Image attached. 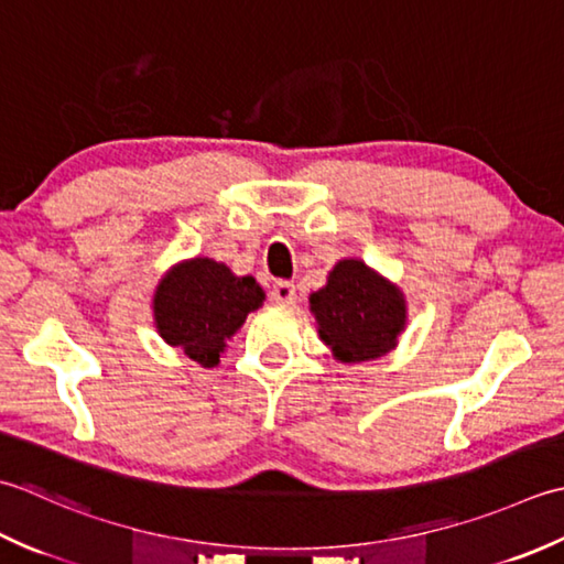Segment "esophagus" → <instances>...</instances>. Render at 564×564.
Masks as SVG:
<instances>
[{"label": "esophagus", "mask_w": 564, "mask_h": 564, "mask_svg": "<svg viewBox=\"0 0 564 564\" xmlns=\"http://www.w3.org/2000/svg\"><path fill=\"white\" fill-rule=\"evenodd\" d=\"M272 299L278 302L280 306H292L294 299H296V286L294 282H286V280H280L272 284Z\"/></svg>", "instance_id": "obj_1"}]
</instances>
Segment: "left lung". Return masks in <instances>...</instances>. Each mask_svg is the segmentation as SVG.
<instances>
[{
	"label": "left lung",
	"instance_id": "left-lung-1",
	"mask_svg": "<svg viewBox=\"0 0 564 564\" xmlns=\"http://www.w3.org/2000/svg\"><path fill=\"white\" fill-rule=\"evenodd\" d=\"M308 302L321 338L343 362L379 358L404 330V296L360 260H340Z\"/></svg>",
	"mask_w": 564,
	"mask_h": 564
}]
</instances>
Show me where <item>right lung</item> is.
<instances>
[{
	"instance_id": "right-lung-1",
	"label": "right lung",
	"mask_w": 564,
	"mask_h": 564,
	"mask_svg": "<svg viewBox=\"0 0 564 564\" xmlns=\"http://www.w3.org/2000/svg\"><path fill=\"white\" fill-rule=\"evenodd\" d=\"M262 299L265 294L252 278H236L221 262L194 258L158 284L155 326L170 346L214 367L226 348L224 340L243 326Z\"/></svg>"
}]
</instances>
